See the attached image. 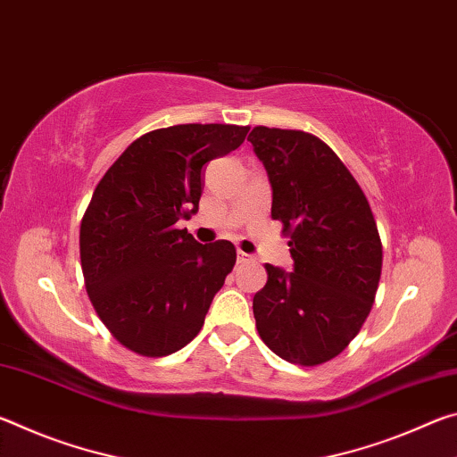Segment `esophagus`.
I'll use <instances>...</instances> for the list:
<instances>
[{
    "instance_id": "obj_1",
    "label": "esophagus",
    "mask_w": 457,
    "mask_h": 457,
    "mask_svg": "<svg viewBox=\"0 0 457 457\" xmlns=\"http://www.w3.org/2000/svg\"><path fill=\"white\" fill-rule=\"evenodd\" d=\"M237 262H239V264H252L253 258L247 256V253H244V252H239L237 253Z\"/></svg>"
}]
</instances>
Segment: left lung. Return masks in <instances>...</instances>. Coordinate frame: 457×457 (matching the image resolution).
I'll return each instance as SVG.
<instances>
[{
  "mask_svg": "<svg viewBox=\"0 0 457 457\" xmlns=\"http://www.w3.org/2000/svg\"><path fill=\"white\" fill-rule=\"evenodd\" d=\"M272 183V220L290 237L294 272L266 264L253 296L260 338L300 367L322 365L349 346L373 308L383 245L361 185L319 137L253 127Z\"/></svg>",
  "mask_w": 457,
  "mask_h": 457,
  "instance_id": "8db88e82",
  "label": "left lung"
}]
</instances>
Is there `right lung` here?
I'll use <instances>...</instances> for the list:
<instances>
[{
	"mask_svg": "<svg viewBox=\"0 0 457 457\" xmlns=\"http://www.w3.org/2000/svg\"><path fill=\"white\" fill-rule=\"evenodd\" d=\"M250 127L175 125L130 143L98 181L80 223V264L98 319L141 357L197 337L234 270L228 239L199 244L181 218L199 210L201 167L244 143Z\"/></svg>",
	"mask_w": 457,
	"mask_h": 457,
	"instance_id": "1",
	"label": "right lung"
}]
</instances>
